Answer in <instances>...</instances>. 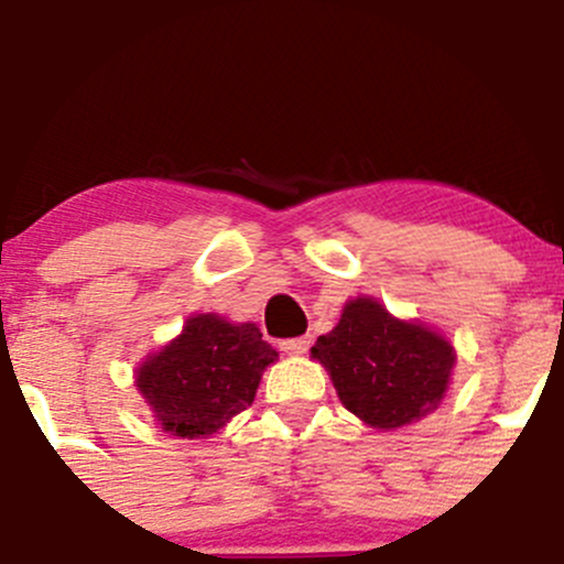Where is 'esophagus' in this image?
Wrapping results in <instances>:
<instances>
[{
  "label": "esophagus",
  "instance_id": "34e87169",
  "mask_svg": "<svg viewBox=\"0 0 564 564\" xmlns=\"http://www.w3.org/2000/svg\"><path fill=\"white\" fill-rule=\"evenodd\" d=\"M307 348H311V337H307V335L292 337V340H283V343H281V351L294 354V357H300V354H305Z\"/></svg>",
  "mask_w": 564,
  "mask_h": 564
}]
</instances>
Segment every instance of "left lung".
Instances as JSON below:
<instances>
[{"mask_svg":"<svg viewBox=\"0 0 564 564\" xmlns=\"http://www.w3.org/2000/svg\"><path fill=\"white\" fill-rule=\"evenodd\" d=\"M343 405L376 430H397L441 405L454 346L419 322H400L381 302H346L337 327L311 348Z\"/></svg>","mask_w":564,"mask_h":564,"instance_id":"1","label":"left lung"}]
</instances>
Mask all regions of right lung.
<instances>
[{
  "mask_svg": "<svg viewBox=\"0 0 564 564\" xmlns=\"http://www.w3.org/2000/svg\"><path fill=\"white\" fill-rule=\"evenodd\" d=\"M278 351L257 324L197 313L181 335L138 367V389L162 430L207 437L246 411Z\"/></svg>",
  "mask_w": 564,
  "mask_h": 564,
  "instance_id": "add662e5",
  "label": "right lung"
}]
</instances>
